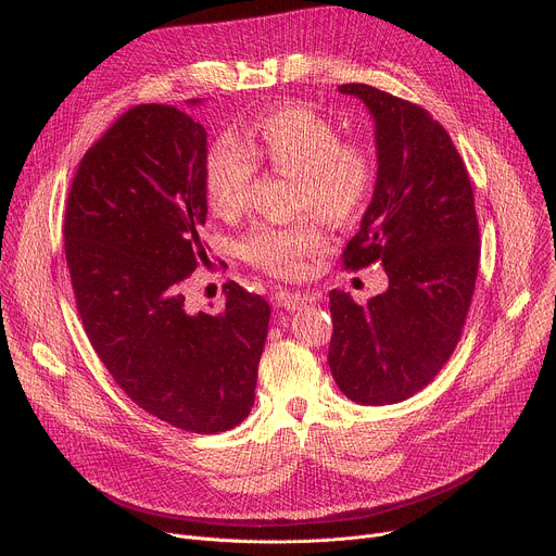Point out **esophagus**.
<instances>
[{"instance_id": "esophagus-1", "label": "esophagus", "mask_w": 556, "mask_h": 556, "mask_svg": "<svg viewBox=\"0 0 556 556\" xmlns=\"http://www.w3.org/2000/svg\"><path fill=\"white\" fill-rule=\"evenodd\" d=\"M276 303L280 307H285L287 312H295V309H301L303 305H307V295L293 293V291H280V293H276Z\"/></svg>"}]
</instances>
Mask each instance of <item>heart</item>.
Returning <instances> with one entry per match:
<instances>
[{
  "label": "heart",
  "instance_id": "1",
  "mask_svg": "<svg viewBox=\"0 0 556 556\" xmlns=\"http://www.w3.org/2000/svg\"><path fill=\"white\" fill-rule=\"evenodd\" d=\"M242 134L244 142L223 136L204 155L202 185L216 216L233 220L247 208L258 162L295 180V211H312L327 223L345 225L367 206L376 185L374 160L367 149L343 142L329 117L287 104L261 115ZM323 242L320 229L309 220L258 223L240 238L238 251L255 269L276 278H298Z\"/></svg>",
  "mask_w": 556,
  "mask_h": 556
}]
</instances>
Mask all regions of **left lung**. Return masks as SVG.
Masks as SVG:
<instances>
[{
  "label": "left lung",
  "instance_id": "1",
  "mask_svg": "<svg viewBox=\"0 0 556 556\" xmlns=\"http://www.w3.org/2000/svg\"><path fill=\"white\" fill-rule=\"evenodd\" d=\"M376 122L378 178L343 269L386 267L388 291L356 305L333 289L329 369L361 405L420 392L454 354L479 274L475 191L443 124L422 106L369 84H340Z\"/></svg>",
  "mask_w": 556,
  "mask_h": 556
}]
</instances>
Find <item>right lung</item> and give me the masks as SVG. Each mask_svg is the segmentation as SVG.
<instances>
[{
    "label": "right lung",
    "mask_w": 556,
    "mask_h": 556,
    "mask_svg": "<svg viewBox=\"0 0 556 556\" xmlns=\"http://www.w3.org/2000/svg\"><path fill=\"white\" fill-rule=\"evenodd\" d=\"M206 131L168 104L124 111L87 151L64 211L75 307L117 388L189 434H218L253 405L271 307L229 280L216 314L189 312L208 263Z\"/></svg>",
    "instance_id": "1"
}]
</instances>
